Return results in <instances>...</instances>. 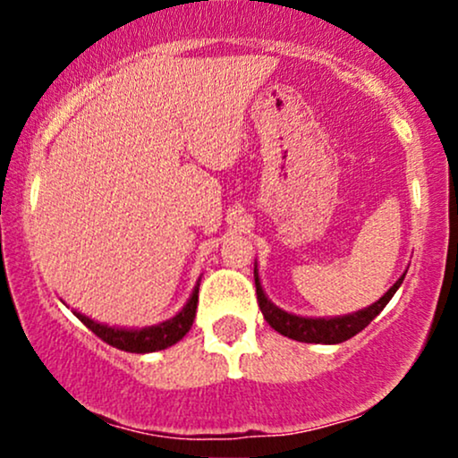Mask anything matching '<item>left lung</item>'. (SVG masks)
I'll use <instances>...</instances> for the list:
<instances>
[{
  "label": "left lung",
  "mask_w": 458,
  "mask_h": 458,
  "mask_svg": "<svg viewBox=\"0 0 458 458\" xmlns=\"http://www.w3.org/2000/svg\"><path fill=\"white\" fill-rule=\"evenodd\" d=\"M254 277H256V295H259V306L262 310V317H265V320L273 329L280 331L282 335H288V338L297 340V343L338 344V343H344V340L353 338L355 334H360L361 329L370 325L372 318L379 317L381 310L387 306V301H390L394 293H396L398 286L403 284L404 273L401 280L394 284L390 291H387L379 301L372 303L370 308L360 310V312H353V314H346V317H335V318H303V317H295V314L284 312V310L273 306L269 299L265 297L260 280H259V271L256 269H254Z\"/></svg>",
  "instance_id": "left-lung-1"
}]
</instances>
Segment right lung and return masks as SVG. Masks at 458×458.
Returning a JSON list of instances; mask_svg holds the SVG:
<instances>
[{
    "instance_id": "obj_1",
    "label": "right lung",
    "mask_w": 458,
    "mask_h": 458,
    "mask_svg": "<svg viewBox=\"0 0 458 458\" xmlns=\"http://www.w3.org/2000/svg\"><path fill=\"white\" fill-rule=\"evenodd\" d=\"M198 310V286L193 291L191 299L187 301V306L176 314L174 318L165 320V323L155 325V327L146 329H118V327H107V325L94 323L92 318L77 314V318L86 325L92 334H97L103 343L115 346L120 351H127V353H152V351L167 349V346L176 344L178 340L185 338V334L191 329L193 318H196Z\"/></svg>"
}]
</instances>
